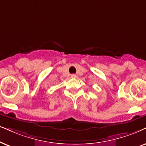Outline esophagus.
I'll use <instances>...</instances> for the list:
<instances>
[{
    "label": "esophagus",
    "mask_w": 146,
    "mask_h": 146,
    "mask_svg": "<svg viewBox=\"0 0 146 146\" xmlns=\"http://www.w3.org/2000/svg\"><path fill=\"white\" fill-rule=\"evenodd\" d=\"M71 77H72V78H75V77H76V75H75V74H72L71 75Z\"/></svg>",
    "instance_id": "34e87169"
}]
</instances>
